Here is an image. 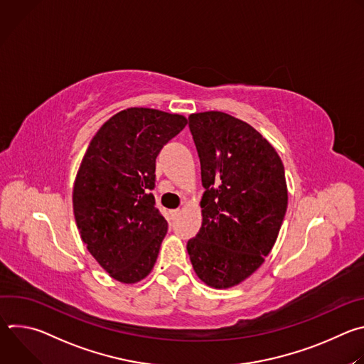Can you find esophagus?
I'll return each instance as SVG.
<instances>
[{
    "instance_id": "esophagus-1",
    "label": "esophagus",
    "mask_w": 364,
    "mask_h": 364,
    "mask_svg": "<svg viewBox=\"0 0 364 364\" xmlns=\"http://www.w3.org/2000/svg\"><path fill=\"white\" fill-rule=\"evenodd\" d=\"M180 216V209H176V210H171V218L176 219Z\"/></svg>"
}]
</instances>
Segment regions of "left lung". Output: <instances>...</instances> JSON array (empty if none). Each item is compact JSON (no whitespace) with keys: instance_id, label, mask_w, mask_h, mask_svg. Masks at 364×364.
Returning <instances> with one entry per match:
<instances>
[{"instance_id":"obj_1","label":"left lung","mask_w":364,"mask_h":364,"mask_svg":"<svg viewBox=\"0 0 364 364\" xmlns=\"http://www.w3.org/2000/svg\"><path fill=\"white\" fill-rule=\"evenodd\" d=\"M201 166L203 223L187 252L197 277L230 288L265 261L288 205L285 170L275 148L225 112L188 117Z\"/></svg>"}]
</instances>
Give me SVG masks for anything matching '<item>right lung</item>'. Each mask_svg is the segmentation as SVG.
Instances as JSON below:
<instances>
[{
    "mask_svg": "<svg viewBox=\"0 0 364 364\" xmlns=\"http://www.w3.org/2000/svg\"><path fill=\"white\" fill-rule=\"evenodd\" d=\"M187 125L183 115L129 108L92 138L73 187L80 237L114 279L135 284L154 268L168 223L155 207V159Z\"/></svg>",
    "mask_w": 364,
    "mask_h": 364,
    "instance_id": "obj_1",
    "label": "right lung"
}]
</instances>
